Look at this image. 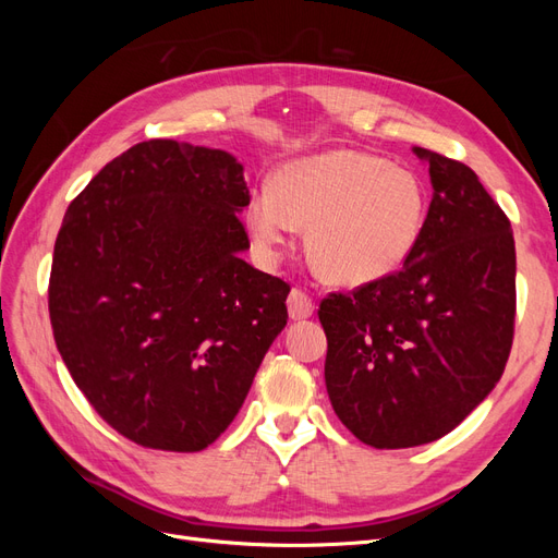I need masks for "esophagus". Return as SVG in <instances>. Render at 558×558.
Here are the masks:
<instances>
[{"instance_id": "34e87169", "label": "esophagus", "mask_w": 558, "mask_h": 558, "mask_svg": "<svg viewBox=\"0 0 558 558\" xmlns=\"http://www.w3.org/2000/svg\"><path fill=\"white\" fill-rule=\"evenodd\" d=\"M289 314L293 320H302L310 318L314 314V300L310 298L307 291L302 289H293L289 295Z\"/></svg>"}]
</instances>
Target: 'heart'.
<instances>
[{
    "instance_id": "1",
    "label": "heart",
    "mask_w": 558,
    "mask_h": 558,
    "mask_svg": "<svg viewBox=\"0 0 558 558\" xmlns=\"http://www.w3.org/2000/svg\"><path fill=\"white\" fill-rule=\"evenodd\" d=\"M426 205V185L412 170L361 150H328L286 162L275 189L253 195L248 226L265 248L307 226V258L316 272L359 286L408 260Z\"/></svg>"
}]
</instances>
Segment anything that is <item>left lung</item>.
<instances>
[{
    "instance_id": "8db88e82",
    "label": "left lung",
    "mask_w": 558,
    "mask_h": 558,
    "mask_svg": "<svg viewBox=\"0 0 558 558\" xmlns=\"http://www.w3.org/2000/svg\"><path fill=\"white\" fill-rule=\"evenodd\" d=\"M428 160L433 199L396 272L320 300L335 414L375 449L440 440L492 393L517 314L510 218L468 165Z\"/></svg>"
}]
</instances>
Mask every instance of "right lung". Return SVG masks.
Returning a JSON list of instances; mask_svg holds the SVG:
<instances>
[{"label": "right lung", "instance_id": "right-lung-1", "mask_svg": "<svg viewBox=\"0 0 558 558\" xmlns=\"http://www.w3.org/2000/svg\"><path fill=\"white\" fill-rule=\"evenodd\" d=\"M248 202L226 150L148 140L64 214L48 281L56 344L93 410L134 445L209 447L289 320L291 286L238 256Z\"/></svg>", "mask_w": 558, "mask_h": 558}]
</instances>
